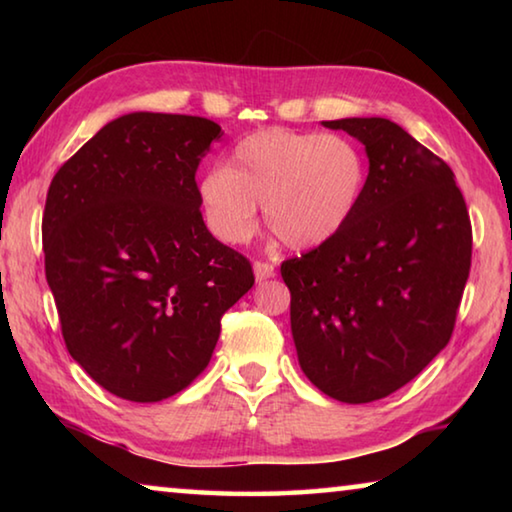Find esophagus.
I'll return each instance as SVG.
<instances>
[{
  "instance_id": "obj_1",
  "label": "esophagus",
  "mask_w": 512,
  "mask_h": 512,
  "mask_svg": "<svg viewBox=\"0 0 512 512\" xmlns=\"http://www.w3.org/2000/svg\"><path fill=\"white\" fill-rule=\"evenodd\" d=\"M253 271H255L257 282H264V280H268V277L275 275V266L271 262H262V259H257V262L253 264Z\"/></svg>"
}]
</instances>
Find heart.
Here are the masks:
<instances>
[{"instance_id": "heart-1", "label": "heart", "mask_w": 512, "mask_h": 512, "mask_svg": "<svg viewBox=\"0 0 512 512\" xmlns=\"http://www.w3.org/2000/svg\"><path fill=\"white\" fill-rule=\"evenodd\" d=\"M366 158L348 137L266 128L235 144L223 169L198 183L207 228L223 244H244L266 228L287 248L325 244L348 225L366 187Z\"/></svg>"}]
</instances>
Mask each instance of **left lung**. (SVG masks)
Returning a JSON list of instances; mask_svg holds the SVG:
<instances>
[{
    "instance_id": "8db88e82",
    "label": "left lung",
    "mask_w": 512,
    "mask_h": 512,
    "mask_svg": "<svg viewBox=\"0 0 512 512\" xmlns=\"http://www.w3.org/2000/svg\"><path fill=\"white\" fill-rule=\"evenodd\" d=\"M323 124L366 146V187L339 235L280 271L302 372L334 400L366 404L409 384L452 339L472 223L449 164L395 121Z\"/></svg>"
}]
</instances>
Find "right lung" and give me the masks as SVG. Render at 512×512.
<instances>
[{
	"instance_id": "obj_1",
	"label": "right lung",
	"mask_w": 512,
	"mask_h": 512,
	"mask_svg": "<svg viewBox=\"0 0 512 512\" xmlns=\"http://www.w3.org/2000/svg\"><path fill=\"white\" fill-rule=\"evenodd\" d=\"M221 135L205 117L131 112L49 185L42 246L65 345L121 400L192 384L223 314L255 284L248 259L203 223L196 169Z\"/></svg>"
}]
</instances>
